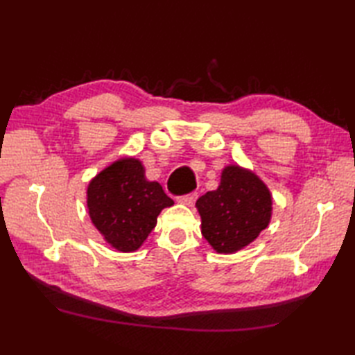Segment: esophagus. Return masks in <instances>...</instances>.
I'll return each mask as SVG.
<instances>
[{
	"label": "esophagus",
	"instance_id": "obj_1",
	"mask_svg": "<svg viewBox=\"0 0 355 355\" xmlns=\"http://www.w3.org/2000/svg\"><path fill=\"white\" fill-rule=\"evenodd\" d=\"M197 192H192V193H187V195H183V197H180L178 198V202H182V205H184V206H193V202H195V200H197Z\"/></svg>",
	"mask_w": 355,
	"mask_h": 355
}]
</instances>
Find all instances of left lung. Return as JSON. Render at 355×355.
<instances>
[{"label":"left lung","instance_id":"left-lung-1","mask_svg":"<svg viewBox=\"0 0 355 355\" xmlns=\"http://www.w3.org/2000/svg\"><path fill=\"white\" fill-rule=\"evenodd\" d=\"M201 233L216 253L232 254L252 244L268 227L273 197L268 186L250 169L227 164L221 182L197 200Z\"/></svg>","mask_w":355,"mask_h":355}]
</instances>
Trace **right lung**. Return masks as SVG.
Instances as JSON below:
<instances>
[{
	"mask_svg": "<svg viewBox=\"0 0 355 355\" xmlns=\"http://www.w3.org/2000/svg\"><path fill=\"white\" fill-rule=\"evenodd\" d=\"M173 201L157 182H149L135 157H120L87 187V207L94 227L119 252L139 250L157 224V216Z\"/></svg>",
	"mask_w": 355,
	"mask_h": 355,
	"instance_id": "add662e5",
	"label": "right lung"
}]
</instances>
